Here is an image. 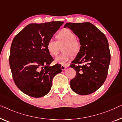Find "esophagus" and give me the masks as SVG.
Instances as JSON below:
<instances>
[{"label": "esophagus", "instance_id": "1", "mask_svg": "<svg viewBox=\"0 0 122 122\" xmlns=\"http://www.w3.org/2000/svg\"><path fill=\"white\" fill-rule=\"evenodd\" d=\"M67 66L66 65H61V69L62 70H65L66 68H67Z\"/></svg>", "mask_w": 122, "mask_h": 122}]
</instances>
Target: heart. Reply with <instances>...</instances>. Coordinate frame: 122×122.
I'll return each instance as SVG.
<instances>
[{
	"label": "heart",
	"mask_w": 122,
	"mask_h": 122,
	"mask_svg": "<svg viewBox=\"0 0 122 122\" xmlns=\"http://www.w3.org/2000/svg\"><path fill=\"white\" fill-rule=\"evenodd\" d=\"M57 41L51 38L48 41L47 49L49 52L52 56H56L59 52L60 46L64 44L62 50L64 52L55 58L56 63L64 64L71 60L72 55H76L80 51L81 45L76 36L69 29H64L57 34Z\"/></svg>",
	"instance_id": "heart-1"
}]
</instances>
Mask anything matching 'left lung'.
Wrapping results in <instances>:
<instances>
[{"mask_svg":"<svg viewBox=\"0 0 122 122\" xmlns=\"http://www.w3.org/2000/svg\"><path fill=\"white\" fill-rule=\"evenodd\" d=\"M70 28L80 39V51L70 65L76 71L70 81L72 90L78 95H90L100 88L106 80L111 54L105 35L90 23H67Z\"/></svg>","mask_w":122,"mask_h":122,"instance_id":"left-lung-1","label":"left lung"}]
</instances>
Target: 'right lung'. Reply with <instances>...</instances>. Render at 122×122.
Listing matches in <instances>:
<instances>
[{
  "label": "right lung",
  "mask_w": 122,
  "mask_h": 122,
  "mask_svg": "<svg viewBox=\"0 0 122 122\" xmlns=\"http://www.w3.org/2000/svg\"><path fill=\"white\" fill-rule=\"evenodd\" d=\"M63 23L30 24L14 38L9 65L15 84L26 95L35 98L47 95L54 77L62 71L60 64L49 66L54 59L47 44Z\"/></svg>",
  "instance_id": "right-lung-1"
}]
</instances>
